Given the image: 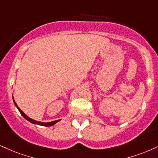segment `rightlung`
Wrapping results in <instances>:
<instances>
[{"instance_id":"obj_1","label":"right lung","mask_w":158,"mask_h":158,"mask_svg":"<svg viewBox=\"0 0 158 158\" xmlns=\"http://www.w3.org/2000/svg\"><path fill=\"white\" fill-rule=\"evenodd\" d=\"M13 101H14V103H15V106H16V107L17 108V109H18V110H19V113H20V114H21V115H22V116H23V117H24V118H25V119L28 120V121H29V122H31V123H33V124H39V125H41V126H44V127H50V126L53 125V124H55L56 123H57L58 122H59V121H60V120H56V121H53V122H47V123H43V122H36V121H35V120H34V119H32V118H29L28 116H27V115H25V114H24V113L23 112V110H21V109L19 108L18 106H17V103L15 102V100H14V98H13Z\"/></svg>"}]
</instances>
